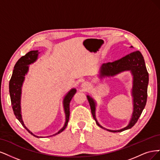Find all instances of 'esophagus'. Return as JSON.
<instances>
[{
  "label": "esophagus",
  "instance_id": "obj_1",
  "mask_svg": "<svg viewBox=\"0 0 160 160\" xmlns=\"http://www.w3.org/2000/svg\"><path fill=\"white\" fill-rule=\"evenodd\" d=\"M82 87L83 88H84V90H87V88H88L89 85H88V84L86 83V82H84V83L82 84Z\"/></svg>",
  "mask_w": 160,
  "mask_h": 160
}]
</instances>
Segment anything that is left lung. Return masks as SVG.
I'll return each mask as SVG.
<instances>
[{
    "label": "left lung",
    "instance_id": "left-lung-1",
    "mask_svg": "<svg viewBox=\"0 0 160 160\" xmlns=\"http://www.w3.org/2000/svg\"><path fill=\"white\" fill-rule=\"evenodd\" d=\"M129 70L131 71L133 76L132 94L133 96V110L130 123L126 127L119 130H110L100 126L98 122L95 115L96 103L92 98L90 96H87L88 100L90 106L92 116L95 120L97 125L111 132H120L128 130L134 126L138 122L146 104L149 74L143 56L138 50L127 54L123 58L113 62L103 64L100 68L101 78L105 76H114L122 72Z\"/></svg>",
    "mask_w": 160,
    "mask_h": 160
}]
</instances>
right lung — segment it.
<instances>
[{
  "instance_id": "right-lung-1",
  "label": "right lung",
  "mask_w": 160,
  "mask_h": 160,
  "mask_svg": "<svg viewBox=\"0 0 160 160\" xmlns=\"http://www.w3.org/2000/svg\"><path fill=\"white\" fill-rule=\"evenodd\" d=\"M38 54V50H32L30 51L27 54H26L24 56H22V57L17 62L16 64H15L11 78L9 81V93L10 96H11V105L14 114L26 130H27L30 133H31L32 136L37 138L40 137L34 135V133L30 132L28 129L25 126L24 123L22 121L21 115V107H20V99H21L22 86L24 80V76L27 74L28 71V65L30 64H32L37 60ZM76 90L75 88H73L70 90L68 92V94L65 96L63 100L64 109L66 115V122L64 123V126L61 130H60L57 133L52 136H55L62 132L66 128L67 125H68L70 116V102L72 98H73L74 95L76 94Z\"/></svg>"
}]
</instances>
